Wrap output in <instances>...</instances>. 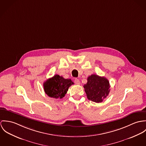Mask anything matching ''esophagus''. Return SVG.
I'll list each match as a JSON object with an SVG mask.
<instances>
[{"mask_svg": "<svg viewBox=\"0 0 146 146\" xmlns=\"http://www.w3.org/2000/svg\"><path fill=\"white\" fill-rule=\"evenodd\" d=\"M74 83H75V84H76L77 85H79L80 84V81L78 79H75L74 80Z\"/></svg>", "mask_w": 146, "mask_h": 146, "instance_id": "34e87169", "label": "esophagus"}]
</instances>
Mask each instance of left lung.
Masks as SVG:
<instances>
[{
    "label": "left lung",
    "instance_id": "8db88e82",
    "mask_svg": "<svg viewBox=\"0 0 146 146\" xmlns=\"http://www.w3.org/2000/svg\"><path fill=\"white\" fill-rule=\"evenodd\" d=\"M88 100L99 103L107 97L110 92V83L104 77L92 74L87 78L83 86Z\"/></svg>",
    "mask_w": 146,
    "mask_h": 146
}]
</instances>
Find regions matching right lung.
<instances>
[{
    "mask_svg": "<svg viewBox=\"0 0 146 146\" xmlns=\"http://www.w3.org/2000/svg\"><path fill=\"white\" fill-rule=\"evenodd\" d=\"M73 84L70 79H65L56 74L45 81L43 86L45 92L49 97L62 98L65 96L69 87Z\"/></svg>",
    "mask_w": 146,
    "mask_h": 146,
    "instance_id": "1",
    "label": "right lung"
}]
</instances>
